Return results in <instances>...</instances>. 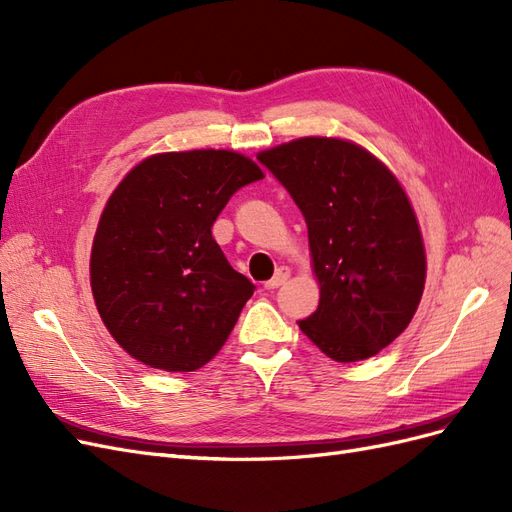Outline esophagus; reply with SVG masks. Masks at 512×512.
I'll return each mask as SVG.
<instances>
[{"label":"esophagus","instance_id":"obj_1","mask_svg":"<svg viewBox=\"0 0 512 512\" xmlns=\"http://www.w3.org/2000/svg\"><path fill=\"white\" fill-rule=\"evenodd\" d=\"M290 277V269L288 267H282V269H277L275 271V275L271 277V280L265 284V288L267 290H275V288H280L286 280Z\"/></svg>","mask_w":512,"mask_h":512}]
</instances>
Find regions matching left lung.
Segmentation results:
<instances>
[{
    "label": "left lung",
    "instance_id": "obj_1",
    "mask_svg": "<svg viewBox=\"0 0 512 512\" xmlns=\"http://www.w3.org/2000/svg\"><path fill=\"white\" fill-rule=\"evenodd\" d=\"M301 209L318 309L301 331L339 363L363 361L410 324L425 288V247L391 170L339 138L307 136L258 153Z\"/></svg>",
    "mask_w": 512,
    "mask_h": 512
}]
</instances>
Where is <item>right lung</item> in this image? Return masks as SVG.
<instances>
[{"label": "right lung", "mask_w": 512, "mask_h": 512, "mask_svg": "<svg viewBox=\"0 0 512 512\" xmlns=\"http://www.w3.org/2000/svg\"><path fill=\"white\" fill-rule=\"evenodd\" d=\"M262 170L235 151L160 153L132 168L102 211L91 290L106 329L164 371L209 363L256 286L228 265L211 228Z\"/></svg>", "instance_id": "obj_1"}]
</instances>
